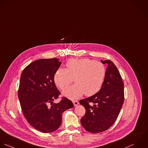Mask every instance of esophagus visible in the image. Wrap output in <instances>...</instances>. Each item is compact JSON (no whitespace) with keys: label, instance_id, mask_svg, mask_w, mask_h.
Segmentation results:
<instances>
[{"label":"esophagus","instance_id":"esophagus-1","mask_svg":"<svg viewBox=\"0 0 148 148\" xmlns=\"http://www.w3.org/2000/svg\"><path fill=\"white\" fill-rule=\"evenodd\" d=\"M73 104H74V107H76V106H77L79 104V102H78V101H73Z\"/></svg>","mask_w":148,"mask_h":148}]
</instances>
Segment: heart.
Segmentation results:
<instances>
[{"label":"heart","mask_w":148,"mask_h":148,"mask_svg":"<svg viewBox=\"0 0 148 148\" xmlns=\"http://www.w3.org/2000/svg\"><path fill=\"white\" fill-rule=\"evenodd\" d=\"M66 69L59 68L55 73L56 85L64 89L73 82L75 84L63 91V95L70 99H77L85 94L91 96L101 88L106 75V68L101 62L85 58L71 59L66 64Z\"/></svg>","instance_id":"b5f03b06"}]
</instances>
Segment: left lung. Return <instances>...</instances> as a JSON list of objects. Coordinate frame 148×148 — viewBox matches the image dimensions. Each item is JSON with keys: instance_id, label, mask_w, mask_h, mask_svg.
<instances>
[{"instance_id": "8db88e82", "label": "left lung", "mask_w": 148, "mask_h": 148, "mask_svg": "<svg viewBox=\"0 0 148 148\" xmlns=\"http://www.w3.org/2000/svg\"><path fill=\"white\" fill-rule=\"evenodd\" d=\"M101 62L107 64L101 88L95 95L79 101L86 110L81 125L92 133L103 132L111 127L124 101V84L117 67L109 60H101Z\"/></svg>"}]
</instances>
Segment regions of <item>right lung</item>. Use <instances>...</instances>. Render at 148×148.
Wrapping results in <instances>:
<instances>
[{
  "instance_id": "obj_1",
  "label": "right lung",
  "mask_w": 148,
  "mask_h": 148,
  "mask_svg": "<svg viewBox=\"0 0 148 148\" xmlns=\"http://www.w3.org/2000/svg\"><path fill=\"white\" fill-rule=\"evenodd\" d=\"M62 62L59 59L36 60L22 71L18 92L23 114L35 129L48 133L57 130L62 114L74 107L66 97L54 103L60 94L53 79Z\"/></svg>"
}]
</instances>
